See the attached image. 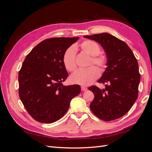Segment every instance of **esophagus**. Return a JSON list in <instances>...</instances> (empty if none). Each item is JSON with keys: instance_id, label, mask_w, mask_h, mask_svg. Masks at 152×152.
I'll list each match as a JSON object with an SVG mask.
<instances>
[{"instance_id": "34e87169", "label": "esophagus", "mask_w": 152, "mask_h": 152, "mask_svg": "<svg viewBox=\"0 0 152 152\" xmlns=\"http://www.w3.org/2000/svg\"><path fill=\"white\" fill-rule=\"evenodd\" d=\"M81 89L82 91H86L87 90V88L85 86H81Z\"/></svg>"}]
</instances>
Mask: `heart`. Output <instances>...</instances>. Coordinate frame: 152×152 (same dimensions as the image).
Instances as JSON below:
<instances>
[{
	"mask_svg": "<svg viewBox=\"0 0 152 152\" xmlns=\"http://www.w3.org/2000/svg\"><path fill=\"white\" fill-rule=\"evenodd\" d=\"M80 49L82 51L91 56L89 65H95L101 71L104 70L107 65V58L101 53L99 45L95 41L86 40L79 45L68 48L63 53L62 61L66 70L69 72H75L77 66L75 63V50ZM99 75V71L94 66H91L84 70L75 72L71 80L73 83L82 86H87L93 83Z\"/></svg>",
	"mask_w": 152,
	"mask_h": 152,
	"instance_id": "b5f03b06",
	"label": "heart"
}]
</instances>
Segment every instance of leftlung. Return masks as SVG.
I'll list each match as a JSON object with an SVG mask.
<instances>
[{
	"mask_svg": "<svg viewBox=\"0 0 152 152\" xmlns=\"http://www.w3.org/2000/svg\"><path fill=\"white\" fill-rule=\"evenodd\" d=\"M101 44L107 56V67L97 86L89 87L94 98L90 104L91 111L100 119L110 121L126 114L138 96L140 81L138 63L130 48L124 41L108 33L85 35Z\"/></svg>",
	"mask_w": 152,
	"mask_h": 152,
	"instance_id": "left-lung-1",
	"label": "left lung"
}]
</instances>
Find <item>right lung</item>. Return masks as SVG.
Masks as SVG:
<instances>
[{"instance_id":"add662e5","label":"right lung","mask_w":152,"mask_h":152,"mask_svg":"<svg viewBox=\"0 0 152 152\" xmlns=\"http://www.w3.org/2000/svg\"><path fill=\"white\" fill-rule=\"evenodd\" d=\"M79 37H54L37 44L26 56L18 74L19 96L31 117L53 123L63 117L70 101L80 93L79 85L65 86L68 76L63 53Z\"/></svg>"}]
</instances>
